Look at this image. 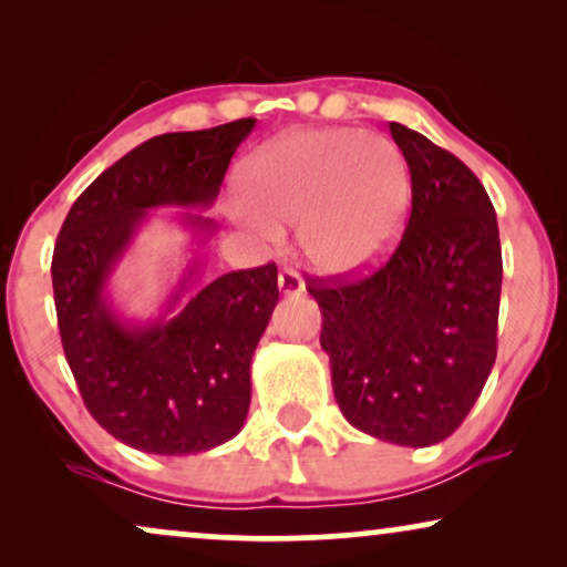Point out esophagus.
I'll use <instances>...</instances> for the list:
<instances>
[{
	"mask_svg": "<svg viewBox=\"0 0 567 567\" xmlns=\"http://www.w3.org/2000/svg\"><path fill=\"white\" fill-rule=\"evenodd\" d=\"M278 291H281L284 297H293V293L305 291V281H301V276L297 274V270L284 268L281 274H278Z\"/></svg>",
	"mask_w": 567,
	"mask_h": 567,
	"instance_id": "34e87169",
	"label": "esophagus"
}]
</instances>
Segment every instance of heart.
<instances>
[{
	"label": "heart",
	"mask_w": 567,
	"mask_h": 567,
	"mask_svg": "<svg viewBox=\"0 0 567 567\" xmlns=\"http://www.w3.org/2000/svg\"><path fill=\"white\" fill-rule=\"evenodd\" d=\"M237 219L262 237L297 221L315 270L351 278L398 243L413 200L408 159L392 138L359 128H293L239 167Z\"/></svg>",
	"instance_id": "heart-1"
}]
</instances>
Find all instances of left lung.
Here are the masks:
<instances>
[{
    "label": "left lung",
    "mask_w": 567,
    "mask_h": 567,
    "mask_svg": "<svg viewBox=\"0 0 567 567\" xmlns=\"http://www.w3.org/2000/svg\"><path fill=\"white\" fill-rule=\"evenodd\" d=\"M413 177L402 243L377 274L320 286V346L346 421L398 446L460 429L498 351L501 237L475 173L417 131L390 123Z\"/></svg>",
    "instance_id": "left-lung-1"
}]
</instances>
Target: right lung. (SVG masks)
I'll return each mask as SVG.
<instances>
[{
    "label": "right lung",
    "mask_w": 567,
    "mask_h": 567,
    "mask_svg": "<svg viewBox=\"0 0 567 567\" xmlns=\"http://www.w3.org/2000/svg\"><path fill=\"white\" fill-rule=\"evenodd\" d=\"M255 118L154 136L69 208L53 247L51 278L66 363L103 429L146 454L183 456L227 444L250 408L252 353L278 305L274 262L231 270L198 286L204 247L219 224V196L237 146ZM154 207H181L194 255L161 312L123 316L110 293L114 270Z\"/></svg>",
    "instance_id": "right-lung-1"
}]
</instances>
